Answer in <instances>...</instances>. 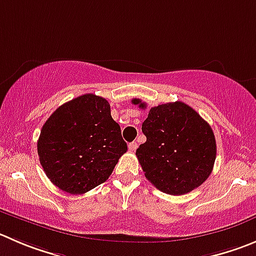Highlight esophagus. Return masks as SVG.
I'll use <instances>...</instances> for the list:
<instances>
[{
    "label": "esophagus",
    "mask_w": 256,
    "mask_h": 256,
    "mask_svg": "<svg viewBox=\"0 0 256 256\" xmlns=\"http://www.w3.org/2000/svg\"><path fill=\"white\" fill-rule=\"evenodd\" d=\"M137 147H138V144H137V142H130V144H128V148H130V150H137Z\"/></svg>",
    "instance_id": "obj_1"
}]
</instances>
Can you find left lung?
Returning a JSON list of instances; mask_svg holds the SVG:
<instances>
[{
    "label": "left lung",
    "mask_w": 256,
    "mask_h": 256,
    "mask_svg": "<svg viewBox=\"0 0 256 256\" xmlns=\"http://www.w3.org/2000/svg\"><path fill=\"white\" fill-rule=\"evenodd\" d=\"M132 103L146 108L140 99ZM142 132L147 140L136 156L146 178L164 194H188L212 172L215 136L210 124L187 104L174 102L150 108Z\"/></svg>",
    "instance_id": "obj_1"
}]
</instances>
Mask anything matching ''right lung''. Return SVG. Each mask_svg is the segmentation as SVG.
Instances as JSON below:
<instances>
[{
	"instance_id": "right-lung-1",
	"label": "right lung",
	"mask_w": 256,
	"mask_h": 256,
	"mask_svg": "<svg viewBox=\"0 0 256 256\" xmlns=\"http://www.w3.org/2000/svg\"><path fill=\"white\" fill-rule=\"evenodd\" d=\"M120 126L102 96L84 94L54 112L41 128L38 153L56 187L82 194L106 182L126 152Z\"/></svg>"
}]
</instances>
